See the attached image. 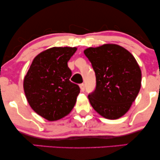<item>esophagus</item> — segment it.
<instances>
[{"mask_svg": "<svg viewBox=\"0 0 160 160\" xmlns=\"http://www.w3.org/2000/svg\"><path fill=\"white\" fill-rule=\"evenodd\" d=\"M80 90H81L82 92H84V90H85V85H84L83 83L80 84Z\"/></svg>", "mask_w": 160, "mask_h": 160, "instance_id": "34e87169", "label": "esophagus"}]
</instances>
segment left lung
Here are the masks:
<instances>
[{"mask_svg": "<svg viewBox=\"0 0 160 160\" xmlns=\"http://www.w3.org/2000/svg\"><path fill=\"white\" fill-rule=\"evenodd\" d=\"M84 54L92 65L96 88L89 95L92 107L108 120L126 114L141 86V71L131 52L114 43L89 47Z\"/></svg>", "mask_w": 160, "mask_h": 160, "instance_id": "obj_1", "label": "left lung"}]
</instances>
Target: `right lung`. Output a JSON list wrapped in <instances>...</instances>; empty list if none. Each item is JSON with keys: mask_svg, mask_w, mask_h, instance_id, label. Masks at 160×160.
<instances>
[{"mask_svg": "<svg viewBox=\"0 0 160 160\" xmlns=\"http://www.w3.org/2000/svg\"><path fill=\"white\" fill-rule=\"evenodd\" d=\"M77 47H52L33 59L24 78L23 88L30 107L49 121L69 114L77 102L80 88L70 81L68 62Z\"/></svg>", "mask_w": 160, "mask_h": 160, "instance_id": "right-lung-1", "label": "right lung"}]
</instances>
